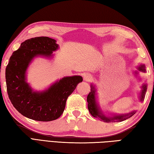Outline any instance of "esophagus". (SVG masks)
Masks as SVG:
<instances>
[{
  "instance_id": "esophagus-1",
  "label": "esophagus",
  "mask_w": 154,
  "mask_h": 154,
  "mask_svg": "<svg viewBox=\"0 0 154 154\" xmlns=\"http://www.w3.org/2000/svg\"><path fill=\"white\" fill-rule=\"evenodd\" d=\"M84 79H85V81H90L91 80V76L89 74H85Z\"/></svg>"
}]
</instances>
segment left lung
<instances>
[{"label":"left lung","instance_id":"8db88e82","mask_svg":"<svg viewBox=\"0 0 154 154\" xmlns=\"http://www.w3.org/2000/svg\"><path fill=\"white\" fill-rule=\"evenodd\" d=\"M138 69L140 71L142 72H146V69H145V66L141 65L138 68ZM147 91V85H145L142 86V91L140 99L141 100H143L145 94ZM95 92L96 90L94 88V86H91V92H89L88 95L87 96V102H88V109L90 113L94 117H98L100 118L101 120L105 121L106 123L109 122H115V121H123L124 120L127 119L129 117H131V116L135 114V112H131L127 115H117L114 116L112 117H105L104 115H103L101 112L99 111V109L97 107V104L96 103V99H95Z\"/></svg>","mask_w":154,"mask_h":154}]
</instances>
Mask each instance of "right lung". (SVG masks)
I'll list each match as a JSON object with an SVG mask.
<instances>
[{
	"mask_svg": "<svg viewBox=\"0 0 154 154\" xmlns=\"http://www.w3.org/2000/svg\"><path fill=\"white\" fill-rule=\"evenodd\" d=\"M56 40L37 37L23 42L14 51L6 68L5 77L8 98L14 108L31 119L51 121L64 111L67 98L82 82L80 76L65 77L43 92L32 91L25 82V72L35 56H50L58 48Z\"/></svg>",
	"mask_w": 154,
	"mask_h": 154,
	"instance_id": "1",
	"label": "right lung"
}]
</instances>
